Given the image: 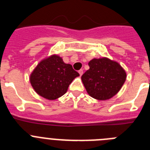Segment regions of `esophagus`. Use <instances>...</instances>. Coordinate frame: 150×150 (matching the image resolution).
Listing matches in <instances>:
<instances>
[{"instance_id": "34e87169", "label": "esophagus", "mask_w": 150, "mask_h": 150, "mask_svg": "<svg viewBox=\"0 0 150 150\" xmlns=\"http://www.w3.org/2000/svg\"><path fill=\"white\" fill-rule=\"evenodd\" d=\"M79 75H80V76H82V75H83V70H79Z\"/></svg>"}]
</instances>
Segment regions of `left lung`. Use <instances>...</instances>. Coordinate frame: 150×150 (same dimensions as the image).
<instances>
[{
	"label": "left lung",
	"mask_w": 150,
	"mask_h": 150,
	"mask_svg": "<svg viewBox=\"0 0 150 150\" xmlns=\"http://www.w3.org/2000/svg\"><path fill=\"white\" fill-rule=\"evenodd\" d=\"M89 69L81 79L88 95L105 100L120 91L126 79V72L118 62L103 57L88 62Z\"/></svg>",
	"instance_id": "obj_1"
}]
</instances>
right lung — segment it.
<instances>
[{"instance_id": "obj_1", "label": "right lung", "mask_w": 150, "mask_h": 150, "mask_svg": "<svg viewBox=\"0 0 150 150\" xmlns=\"http://www.w3.org/2000/svg\"><path fill=\"white\" fill-rule=\"evenodd\" d=\"M79 76L62 57L52 55L40 61L30 75L34 91L47 100H55L67 92L69 85Z\"/></svg>"}]
</instances>
